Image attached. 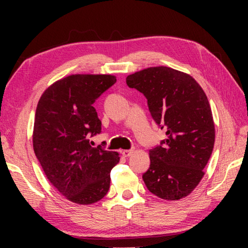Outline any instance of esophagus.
<instances>
[{"label": "esophagus", "instance_id": "34e87169", "mask_svg": "<svg viewBox=\"0 0 248 248\" xmlns=\"http://www.w3.org/2000/svg\"><path fill=\"white\" fill-rule=\"evenodd\" d=\"M133 152H134L133 149H131V150H124V151H121V154H123L124 157H129V156H131V155L133 154Z\"/></svg>", "mask_w": 248, "mask_h": 248}]
</instances>
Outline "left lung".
I'll use <instances>...</instances> for the list:
<instances>
[{
    "label": "left lung",
    "instance_id": "1",
    "mask_svg": "<svg viewBox=\"0 0 248 248\" xmlns=\"http://www.w3.org/2000/svg\"><path fill=\"white\" fill-rule=\"evenodd\" d=\"M127 85L148 99L149 110L166 139L149 151L150 169L142 178L158 198L179 200L202 179L215 146L216 129L207 95L189 74L152 66L130 74Z\"/></svg>",
    "mask_w": 248,
    "mask_h": 248
}]
</instances>
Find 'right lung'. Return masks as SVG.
Returning a JSON list of instances; mask_svg holds the SVG:
<instances>
[{
    "label": "right lung",
    "instance_id": "obj_1",
    "mask_svg": "<svg viewBox=\"0 0 248 248\" xmlns=\"http://www.w3.org/2000/svg\"><path fill=\"white\" fill-rule=\"evenodd\" d=\"M116 81L110 74L69 75L51 84L37 105L33 151L49 182L71 202L95 203L109 190L119 154L92 148L89 137L102 130L93 104Z\"/></svg>",
    "mask_w": 248,
    "mask_h": 248
}]
</instances>
